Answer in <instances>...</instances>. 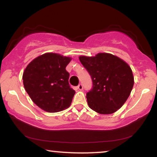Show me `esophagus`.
<instances>
[{
  "instance_id": "1",
  "label": "esophagus",
  "mask_w": 157,
  "mask_h": 157,
  "mask_svg": "<svg viewBox=\"0 0 157 157\" xmlns=\"http://www.w3.org/2000/svg\"><path fill=\"white\" fill-rule=\"evenodd\" d=\"M77 89H78V90H80V91H81V90H83V85L81 84V83H80L78 86H77Z\"/></svg>"
}]
</instances>
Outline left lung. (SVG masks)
I'll use <instances>...</instances> for the list:
<instances>
[{"instance_id":"8db88e82","label":"left lung","mask_w":157,"mask_h":157,"mask_svg":"<svg viewBox=\"0 0 157 157\" xmlns=\"http://www.w3.org/2000/svg\"><path fill=\"white\" fill-rule=\"evenodd\" d=\"M79 60L93 82L92 89L86 94L89 106L101 114L114 113L127 100L134 86L130 66L119 57L106 53L94 57L83 56Z\"/></svg>"}]
</instances>
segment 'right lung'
Instances as JSON below:
<instances>
[{"label": "right lung", "instance_id": "add662e5", "mask_svg": "<svg viewBox=\"0 0 157 157\" xmlns=\"http://www.w3.org/2000/svg\"><path fill=\"white\" fill-rule=\"evenodd\" d=\"M71 59L47 53L33 59L23 72V86L31 100L43 110L59 112L71 104L75 91L68 83L66 66Z\"/></svg>", "mask_w": 157, "mask_h": 157}]
</instances>
